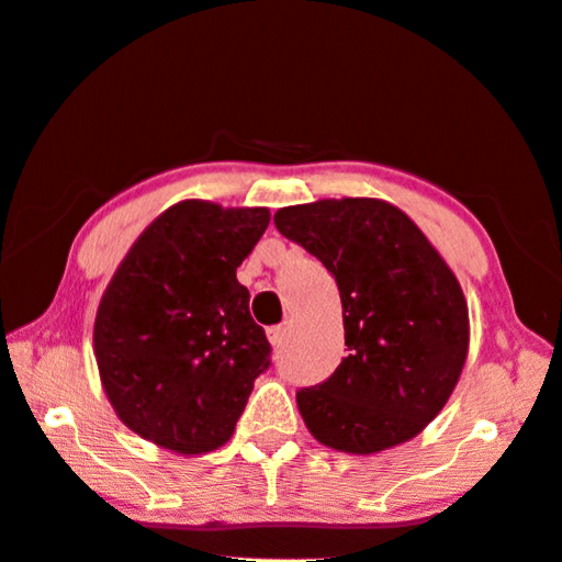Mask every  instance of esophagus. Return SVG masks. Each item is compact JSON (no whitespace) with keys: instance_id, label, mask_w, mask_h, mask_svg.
I'll return each mask as SVG.
<instances>
[{"instance_id":"obj_1","label":"esophagus","mask_w":562,"mask_h":562,"mask_svg":"<svg viewBox=\"0 0 562 562\" xmlns=\"http://www.w3.org/2000/svg\"><path fill=\"white\" fill-rule=\"evenodd\" d=\"M284 337H288V327L284 325L267 327V340H270L274 347H280L284 342Z\"/></svg>"}]
</instances>
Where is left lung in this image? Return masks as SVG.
Listing matches in <instances>:
<instances>
[{"instance_id":"obj_1","label":"left lung","mask_w":562,"mask_h":562,"mask_svg":"<svg viewBox=\"0 0 562 562\" xmlns=\"http://www.w3.org/2000/svg\"><path fill=\"white\" fill-rule=\"evenodd\" d=\"M280 233L315 255L340 290L347 358L297 390L327 448L370 456L415 438L440 413L468 358V305L420 227L370 198L282 207Z\"/></svg>"}]
</instances>
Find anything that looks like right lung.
I'll return each instance as SVG.
<instances>
[{
  "label": "right lung",
  "instance_id": "1",
  "mask_svg": "<svg viewBox=\"0 0 562 562\" xmlns=\"http://www.w3.org/2000/svg\"><path fill=\"white\" fill-rule=\"evenodd\" d=\"M270 225L265 207L184 200L124 257L94 319L97 368L120 420L182 456L233 438L272 347L237 267Z\"/></svg>",
  "mask_w": 562,
  "mask_h": 562
}]
</instances>
